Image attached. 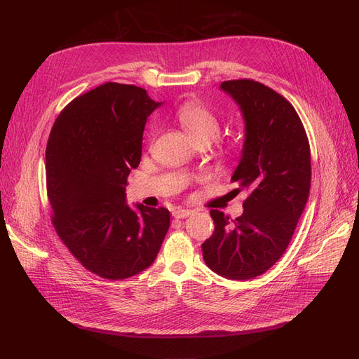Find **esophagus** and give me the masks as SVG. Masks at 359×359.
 <instances>
[{
	"mask_svg": "<svg viewBox=\"0 0 359 359\" xmlns=\"http://www.w3.org/2000/svg\"><path fill=\"white\" fill-rule=\"evenodd\" d=\"M192 212H194L192 210L177 208V210H175V211H173V217H175V218H186V217H189Z\"/></svg>",
	"mask_w": 359,
	"mask_h": 359,
	"instance_id": "34e87169",
	"label": "esophagus"
}]
</instances>
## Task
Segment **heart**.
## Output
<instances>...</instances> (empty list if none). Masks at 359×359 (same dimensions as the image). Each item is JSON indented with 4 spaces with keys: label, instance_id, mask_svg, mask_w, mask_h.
<instances>
[{
    "label": "heart",
    "instance_id": "b5f03b06",
    "mask_svg": "<svg viewBox=\"0 0 359 359\" xmlns=\"http://www.w3.org/2000/svg\"><path fill=\"white\" fill-rule=\"evenodd\" d=\"M176 118L192 142L201 141V139H207L211 142L220 130V123L217 117L196 100L184 101L177 108Z\"/></svg>",
    "mask_w": 359,
    "mask_h": 359
}]
</instances>
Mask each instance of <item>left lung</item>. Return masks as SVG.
<instances>
[{
  "instance_id": "obj_1",
  "label": "left lung",
  "mask_w": 359,
  "mask_h": 359,
  "mask_svg": "<svg viewBox=\"0 0 359 359\" xmlns=\"http://www.w3.org/2000/svg\"><path fill=\"white\" fill-rule=\"evenodd\" d=\"M220 89L243 117L245 141L231 182L249 196L235 220L211 210L215 229L202 243V257L218 276L249 280L271 269L293 236L311 188L309 144L298 113L271 88L241 79Z\"/></svg>"
}]
</instances>
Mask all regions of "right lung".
Masks as SVG:
<instances>
[{"mask_svg":"<svg viewBox=\"0 0 359 359\" xmlns=\"http://www.w3.org/2000/svg\"><path fill=\"white\" fill-rule=\"evenodd\" d=\"M161 104L142 88L108 82L74 98L50 133L45 167L53 224L73 257L102 278L147 270L170 227L167 208L126 202L147 120Z\"/></svg>","mask_w":359,"mask_h":359,"instance_id":"right-lung-1","label":"right lung"}]
</instances>
